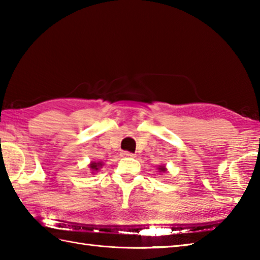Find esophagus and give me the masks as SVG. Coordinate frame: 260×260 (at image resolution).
Instances as JSON below:
<instances>
[{
	"mask_svg": "<svg viewBox=\"0 0 260 260\" xmlns=\"http://www.w3.org/2000/svg\"><path fill=\"white\" fill-rule=\"evenodd\" d=\"M123 156H127V157H134L135 155L133 153H129V152H123Z\"/></svg>",
	"mask_w": 260,
	"mask_h": 260,
	"instance_id": "obj_1",
	"label": "esophagus"
}]
</instances>
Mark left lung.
<instances>
[{"label":"left lung","mask_w":260,"mask_h":260,"mask_svg":"<svg viewBox=\"0 0 260 260\" xmlns=\"http://www.w3.org/2000/svg\"><path fill=\"white\" fill-rule=\"evenodd\" d=\"M167 171H168V169H167V167H165V164L159 165V167L157 168V172H159V173H165Z\"/></svg>","instance_id":"8db88e82"}]
</instances>
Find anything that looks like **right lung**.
Listing matches in <instances>:
<instances>
[{
	"mask_svg": "<svg viewBox=\"0 0 260 260\" xmlns=\"http://www.w3.org/2000/svg\"><path fill=\"white\" fill-rule=\"evenodd\" d=\"M103 167H104V163L102 161H98V162L93 161V162H90V164L88 165L91 174H96L97 172H99V170H101Z\"/></svg>",
	"mask_w": 260,
	"mask_h": 260,
	"instance_id": "obj_1",
	"label": "right lung"
}]
</instances>
